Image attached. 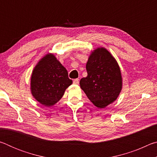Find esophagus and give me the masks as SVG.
<instances>
[{"mask_svg": "<svg viewBox=\"0 0 157 157\" xmlns=\"http://www.w3.org/2000/svg\"><path fill=\"white\" fill-rule=\"evenodd\" d=\"M73 84H79V79L77 78V79H75L73 80Z\"/></svg>", "mask_w": 157, "mask_h": 157, "instance_id": "esophagus-1", "label": "esophagus"}]
</instances>
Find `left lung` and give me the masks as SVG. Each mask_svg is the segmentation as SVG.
<instances>
[{
    "label": "left lung",
    "instance_id": "8db88e82",
    "mask_svg": "<svg viewBox=\"0 0 157 157\" xmlns=\"http://www.w3.org/2000/svg\"><path fill=\"white\" fill-rule=\"evenodd\" d=\"M87 76L79 84L95 107L103 109L113 102L122 89L121 69L111 53L105 48L91 52L86 63Z\"/></svg>",
    "mask_w": 157,
    "mask_h": 157
}]
</instances>
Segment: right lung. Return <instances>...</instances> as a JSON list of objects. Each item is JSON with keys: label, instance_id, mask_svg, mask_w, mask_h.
I'll use <instances>...</instances> for the list:
<instances>
[{"label": "right lung", "instance_id": "right-lung-1", "mask_svg": "<svg viewBox=\"0 0 157 157\" xmlns=\"http://www.w3.org/2000/svg\"><path fill=\"white\" fill-rule=\"evenodd\" d=\"M68 71L53 54L48 53L37 63L31 76L30 89L33 97L46 107L52 106L72 84Z\"/></svg>", "mask_w": 157, "mask_h": 157}]
</instances>
